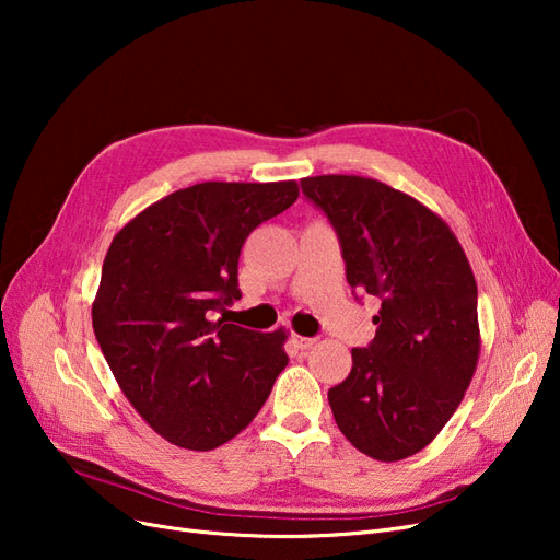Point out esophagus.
Here are the masks:
<instances>
[{
  "instance_id": "1",
  "label": "esophagus",
  "mask_w": 560,
  "mask_h": 560,
  "mask_svg": "<svg viewBox=\"0 0 560 560\" xmlns=\"http://www.w3.org/2000/svg\"><path fill=\"white\" fill-rule=\"evenodd\" d=\"M292 341H294V346H296L299 350H311V348L315 346V338L299 336V334H294V336H292Z\"/></svg>"
}]
</instances>
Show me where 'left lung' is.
I'll return each mask as SVG.
<instances>
[{
  "label": "left lung",
  "instance_id": "left-lung-1",
  "mask_svg": "<svg viewBox=\"0 0 560 560\" xmlns=\"http://www.w3.org/2000/svg\"><path fill=\"white\" fill-rule=\"evenodd\" d=\"M329 217L352 290L381 299L374 341L329 389L348 442L381 463L425 448L460 406L477 371V280L442 217L378 179L303 177Z\"/></svg>",
  "mask_w": 560,
  "mask_h": 560
}]
</instances>
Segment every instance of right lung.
Here are the masks:
<instances>
[{"instance_id": "add662e5", "label": "right lung", "mask_w": 560, "mask_h": 560, "mask_svg": "<svg viewBox=\"0 0 560 560\" xmlns=\"http://www.w3.org/2000/svg\"><path fill=\"white\" fill-rule=\"evenodd\" d=\"M299 198L290 182H202L114 235L93 331L124 395L165 442L212 451L259 413L290 362L287 331L229 325L247 235Z\"/></svg>"}]
</instances>
